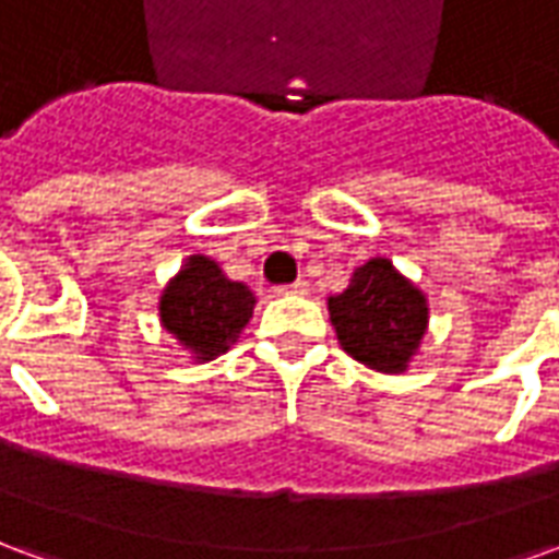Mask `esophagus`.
<instances>
[{"label": "esophagus", "instance_id": "1", "mask_svg": "<svg viewBox=\"0 0 559 559\" xmlns=\"http://www.w3.org/2000/svg\"><path fill=\"white\" fill-rule=\"evenodd\" d=\"M278 293H284V296H305L308 293V281H293V284H284V287H278Z\"/></svg>", "mask_w": 559, "mask_h": 559}]
</instances>
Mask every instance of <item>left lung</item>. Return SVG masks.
I'll list each match as a JSON object with an SVG mask.
<instances>
[{"instance_id":"1","label":"left lung","mask_w":559,"mask_h":559,"mask_svg":"<svg viewBox=\"0 0 559 559\" xmlns=\"http://www.w3.org/2000/svg\"><path fill=\"white\" fill-rule=\"evenodd\" d=\"M329 317L344 353L383 374H401L428 329L425 293L386 257H371L353 272L350 287L329 296Z\"/></svg>"}]
</instances>
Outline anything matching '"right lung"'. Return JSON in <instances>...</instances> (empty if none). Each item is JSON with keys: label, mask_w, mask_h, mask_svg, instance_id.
Returning a JSON list of instances; mask_svg holds the SVG:
<instances>
[{"label": "right lung", "mask_w": 559, "mask_h": 559, "mask_svg": "<svg viewBox=\"0 0 559 559\" xmlns=\"http://www.w3.org/2000/svg\"><path fill=\"white\" fill-rule=\"evenodd\" d=\"M254 293L242 281L227 278L215 260L191 254L160 293V326L194 356V362H209L230 350L254 314Z\"/></svg>", "instance_id": "add662e5"}]
</instances>
